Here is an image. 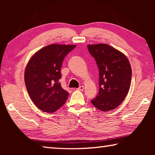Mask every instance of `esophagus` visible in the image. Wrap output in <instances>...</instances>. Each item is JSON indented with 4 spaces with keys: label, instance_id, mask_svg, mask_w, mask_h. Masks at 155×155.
Returning a JSON list of instances; mask_svg holds the SVG:
<instances>
[{
    "label": "esophagus",
    "instance_id": "esophagus-1",
    "mask_svg": "<svg viewBox=\"0 0 155 155\" xmlns=\"http://www.w3.org/2000/svg\"><path fill=\"white\" fill-rule=\"evenodd\" d=\"M77 90H79V91H83V90H84V87H83V85H81V86H80V87L77 89Z\"/></svg>",
    "mask_w": 155,
    "mask_h": 155
}]
</instances>
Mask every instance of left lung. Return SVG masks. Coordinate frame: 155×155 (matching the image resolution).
I'll return each instance as SVG.
<instances>
[{
  "instance_id": "left-lung-1",
  "label": "left lung",
  "mask_w": 155,
  "mask_h": 155,
  "mask_svg": "<svg viewBox=\"0 0 155 155\" xmlns=\"http://www.w3.org/2000/svg\"><path fill=\"white\" fill-rule=\"evenodd\" d=\"M99 72V91L91 100L93 105L104 112L117 108L129 90L132 70L127 57L106 44L87 45Z\"/></svg>"
}]
</instances>
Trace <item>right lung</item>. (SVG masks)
I'll list each match as a JSON object with an SVG mask.
<instances>
[{"instance_id":"1","label":"right lung","mask_w":155,"mask_h":155,"mask_svg":"<svg viewBox=\"0 0 155 155\" xmlns=\"http://www.w3.org/2000/svg\"><path fill=\"white\" fill-rule=\"evenodd\" d=\"M75 47L51 44L38 51L28 61L25 72L26 87L41 111L53 113L66 102L69 93L61 87L59 80L63 61Z\"/></svg>"}]
</instances>
